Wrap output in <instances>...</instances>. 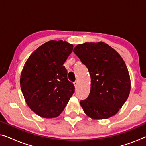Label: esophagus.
Segmentation results:
<instances>
[{
    "instance_id": "esophagus-1",
    "label": "esophagus",
    "mask_w": 146,
    "mask_h": 146,
    "mask_svg": "<svg viewBox=\"0 0 146 146\" xmlns=\"http://www.w3.org/2000/svg\"><path fill=\"white\" fill-rule=\"evenodd\" d=\"M73 84H74V86H75L76 88V87L78 86V81L76 80V81H75L74 82Z\"/></svg>"
}]
</instances>
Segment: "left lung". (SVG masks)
Returning a JSON list of instances; mask_svg holds the SVG:
<instances>
[{
  "instance_id": "1",
  "label": "left lung",
  "mask_w": 146,
  "mask_h": 146,
  "mask_svg": "<svg viewBox=\"0 0 146 146\" xmlns=\"http://www.w3.org/2000/svg\"><path fill=\"white\" fill-rule=\"evenodd\" d=\"M91 78L90 92L80 105L94 119L109 118L118 112L131 89L128 70L121 56L102 42H86L74 48Z\"/></svg>"
}]
</instances>
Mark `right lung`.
<instances>
[{"mask_svg":"<svg viewBox=\"0 0 146 146\" xmlns=\"http://www.w3.org/2000/svg\"><path fill=\"white\" fill-rule=\"evenodd\" d=\"M73 50L66 41L50 40L35 50L22 70L20 84L27 105L45 118L60 114L74 92L63 64Z\"/></svg>","mask_w":146,"mask_h":146,"instance_id":"obj_1","label":"right lung"}]
</instances>
